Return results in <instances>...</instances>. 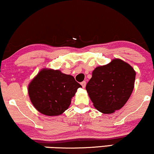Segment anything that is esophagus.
Wrapping results in <instances>:
<instances>
[{"label": "esophagus", "instance_id": "34e87169", "mask_svg": "<svg viewBox=\"0 0 154 154\" xmlns=\"http://www.w3.org/2000/svg\"><path fill=\"white\" fill-rule=\"evenodd\" d=\"M81 84L82 87H83V88H85V85H86V82H85V81H83Z\"/></svg>", "mask_w": 154, "mask_h": 154}]
</instances>
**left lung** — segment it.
Here are the masks:
<instances>
[{
    "label": "left lung",
    "mask_w": 154,
    "mask_h": 154,
    "mask_svg": "<svg viewBox=\"0 0 154 154\" xmlns=\"http://www.w3.org/2000/svg\"><path fill=\"white\" fill-rule=\"evenodd\" d=\"M135 75L133 68L119 59L97 67L85 87L94 107L108 114L121 109L134 89Z\"/></svg>",
    "instance_id": "8db88e82"
}]
</instances>
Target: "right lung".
<instances>
[{
  "label": "right lung",
  "instance_id": "1",
  "mask_svg": "<svg viewBox=\"0 0 154 154\" xmlns=\"http://www.w3.org/2000/svg\"><path fill=\"white\" fill-rule=\"evenodd\" d=\"M82 86L72 75L59 70L43 69L29 85V95L39 112L46 116H58L68 109L71 98Z\"/></svg>",
  "mask_w": 154,
  "mask_h": 154
}]
</instances>
